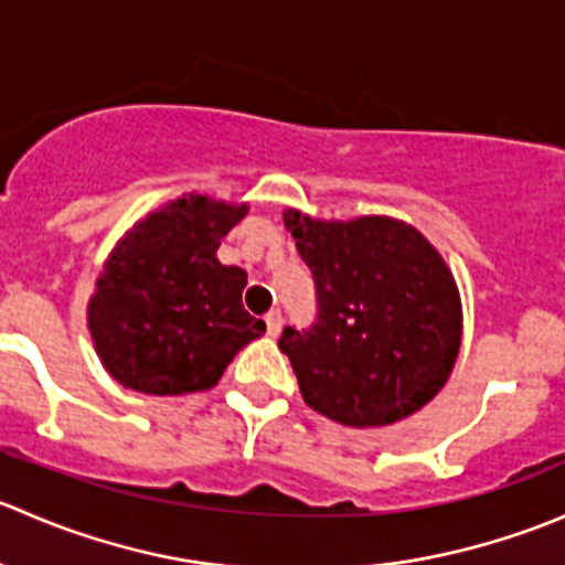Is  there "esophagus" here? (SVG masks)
<instances>
[{
  "instance_id": "obj_1",
  "label": "esophagus",
  "mask_w": 565,
  "mask_h": 565,
  "mask_svg": "<svg viewBox=\"0 0 565 565\" xmlns=\"http://www.w3.org/2000/svg\"><path fill=\"white\" fill-rule=\"evenodd\" d=\"M265 324H267V333H270V335H278V333H281L284 319H281V315H278V311H270V315L265 317Z\"/></svg>"
}]
</instances>
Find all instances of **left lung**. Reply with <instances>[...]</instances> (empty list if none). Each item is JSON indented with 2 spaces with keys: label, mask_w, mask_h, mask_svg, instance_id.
<instances>
[{
  "label": "left lung",
  "mask_w": 565,
  "mask_h": 565,
  "mask_svg": "<svg viewBox=\"0 0 565 565\" xmlns=\"http://www.w3.org/2000/svg\"><path fill=\"white\" fill-rule=\"evenodd\" d=\"M311 267L317 324L284 328L278 350L303 402L352 429H377L429 404L461 347V298L451 267L413 224L391 215L324 221L284 210Z\"/></svg>",
  "instance_id": "left-lung-1"
}]
</instances>
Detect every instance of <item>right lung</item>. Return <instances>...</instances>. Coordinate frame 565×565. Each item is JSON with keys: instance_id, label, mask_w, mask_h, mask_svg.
<instances>
[{"instance_id": "add662e5", "label": "right lung", "mask_w": 565, "mask_h": 565, "mask_svg": "<svg viewBox=\"0 0 565 565\" xmlns=\"http://www.w3.org/2000/svg\"><path fill=\"white\" fill-rule=\"evenodd\" d=\"M248 202L182 193L136 221L106 256L87 303L100 363L147 396L210 391L232 358L265 333L243 309L248 273L215 250Z\"/></svg>"}]
</instances>
